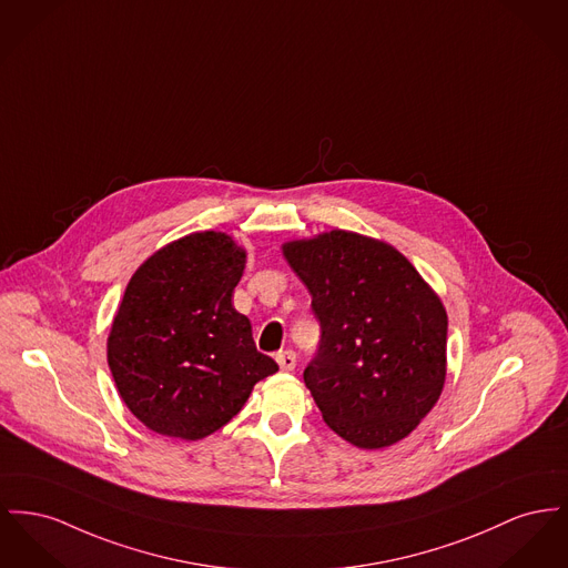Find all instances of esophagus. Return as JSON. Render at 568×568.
Wrapping results in <instances>:
<instances>
[{
    "label": "esophagus",
    "mask_w": 568,
    "mask_h": 568,
    "mask_svg": "<svg viewBox=\"0 0 568 568\" xmlns=\"http://www.w3.org/2000/svg\"><path fill=\"white\" fill-rule=\"evenodd\" d=\"M276 363L283 371H294L296 367V354L292 349H285V352H278L276 354Z\"/></svg>",
    "instance_id": "1"
}]
</instances>
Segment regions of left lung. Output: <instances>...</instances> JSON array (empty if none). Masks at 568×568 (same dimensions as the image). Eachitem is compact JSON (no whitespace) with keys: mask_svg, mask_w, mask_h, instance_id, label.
<instances>
[{"mask_svg":"<svg viewBox=\"0 0 568 568\" xmlns=\"http://www.w3.org/2000/svg\"><path fill=\"white\" fill-rule=\"evenodd\" d=\"M311 294L322 338L304 384L326 425L386 448L432 412L446 379L444 304L397 248L333 230L283 244Z\"/></svg>","mask_w":568,"mask_h":568,"instance_id":"left-lung-1","label":"left lung"}]
</instances>
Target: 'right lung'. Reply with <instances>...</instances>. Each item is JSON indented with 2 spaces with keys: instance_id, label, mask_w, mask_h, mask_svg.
<instances>
[{
  "instance_id": "1",
  "label": "right lung",
  "mask_w": 568,
  "mask_h": 568,
  "mask_svg": "<svg viewBox=\"0 0 568 568\" xmlns=\"http://www.w3.org/2000/svg\"><path fill=\"white\" fill-rule=\"evenodd\" d=\"M244 262L230 235L200 232L156 251L129 281L106 361L148 429L180 439L214 434L278 371L232 304Z\"/></svg>"
}]
</instances>
